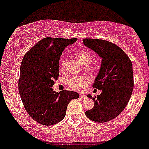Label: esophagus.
Returning <instances> with one entry per match:
<instances>
[{
  "label": "esophagus",
  "instance_id": "esophagus-1",
  "mask_svg": "<svg viewBox=\"0 0 149 149\" xmlns=\"http://www.w3.org/2000/svg\"><path fill=\"white\" fill-rule=\"evenodd\" d=\"M79 97H80V98H81V99H85V97H86V95H85V94H83V93H80Z\"/></svg>",
  "mask_w": 149,
  "mask_h": 149
}]
</instances>
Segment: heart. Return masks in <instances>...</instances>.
I'll use <instances>...</instances> for the list:
<instances>
[{
  "instance_id": "1",
  "label": "heart",
  "mask_w": 149,
  "mask_h": 149,
  "mask_svg": "<svg viewBox=\"0 0 149 149\" xmlns=\"http://www.w3.org/2000/svg\"><path fill=\"white\" fill-rule=\"evenodd\" d=\"M75 56L78 59L79 62L83 66H87L90 64L91 62V57L89 52L85 49H79L75 53ZM67 63V58H64L60 62V69L61 72H64L66 69ZM89 81V79L87 77H74L67 81V85L71 89L77 91H82L86 87L87 83Z\"/></svg>"
}]
</instances>
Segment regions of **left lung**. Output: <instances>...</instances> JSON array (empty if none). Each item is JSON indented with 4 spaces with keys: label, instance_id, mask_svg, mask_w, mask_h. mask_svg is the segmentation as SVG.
Segmentation results:
<instances>
[{
    "label": "left lung",
    "instance_id": "left-lung-1",
    "mask_svg": "<svg viewBox=\"0 0 149 149\" xmlns=\"http://www.w3.org/2000/svg\"><path fill=\"white\" fill-rule=\"evenodd\" d=\"M87 47L96 53L102 59L93 88L102 90L101 94L92 97V109L85 112L89 119L98 123L109 121L123 111L134 88L132 64L125 52L111 42L102 39L84 38Z\"/></svg>",
    "mask_w": 149,
    "mask_h": 149
}]
</instances>
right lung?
<instances>
[{"instance_id": "right-lung-1", "label": "right lung", "mask_w": 149, "mask_h": 149, "mask_svg": "<svg viewBox=\"0 0 149 149\" xmlns=\"http://www.w3.org/2000/svg\"><path fill=\"white\" fill-rule=\"evenodd\" d=\"M77 40L45 38L32 47L22 60L19 95L28 115L42 125H52L62 121L69 102L79 98V94L75 91L56 92L52 88L59 76L62 52Z\"/></svg>"}]
</instances>
